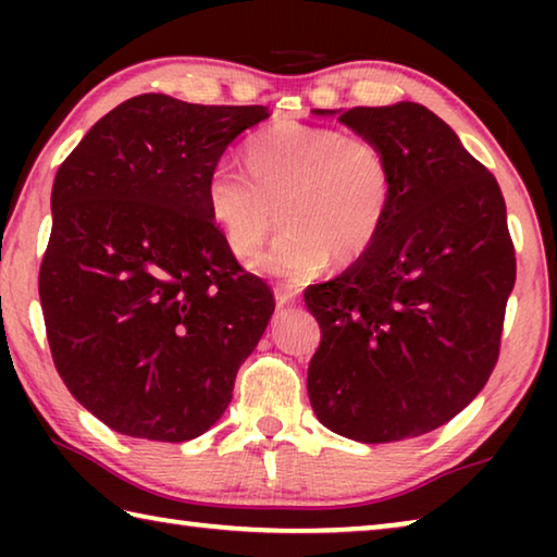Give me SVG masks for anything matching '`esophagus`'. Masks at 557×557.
<instances>
[{"mask_svg": "<svg viewBox=\"0 0 557 557\" xmlns=\"http://www.w3.org/2000/svg\"><path fill=\"white\" fill-rule=\"evenodd\" d=\"M275 299H277V305H280V307H285V305H289L292 299H295V292L277 287V289H275Z\"/></svg>", "mask_w": 557, "mask_h": 557, "instance_id": "1", "label": "esophagus"}]
</instances>
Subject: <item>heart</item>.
Segmentation results:
<instances>
[{"label": "heart", "mask_w": 557, "mask_h": 557, "mask_svg": "<svg viewBox=\"0 0 557 557\" xmlns=\"http://www.w3.org/2000/svg\"><path fill=\"white\" fill-rule=\"evenodd\" d=\"M248 172L219 162L206 176V211L235 258L248 260L287 225L256 270L309 280L329 258L354 262L379 238L393 201V166L373 137L280 120L245 145Z\"/></svg>", "instance_id": "heart-1"}]
</instances>
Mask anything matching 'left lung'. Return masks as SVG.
Here are the masks:
<instances>
[{"mask_svg": "<svg viewBox=\"0 0 557 557\" xmlns=\"http://www.w3.org/2000/svg\"><path fill=\"white\" fill-rule=\"evenodd\" d=\"M385 147L393 201L379 238L305 292L322 326L307 391L336 435L385 445L437 430L492 375L513 243L496 178L418 102L314 110Z\"/></svg>", "mask_w": 557, "mask_h": 557, "instance_id": "8db88e82", "label": "left lung"}]
</instances>
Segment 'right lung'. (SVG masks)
<instances>
[{"label":"right lung","instance_id":"right-lung-1","mask_svg":"<svg viewBox=\"0 0 557 557\" xmlns=\"http://www.w3.org/2000/svg\"><path fill=\"white\" fill-rule=\"evenodd\" d=\"M262 106L145 92L110 110L53 178L39 272L55 371L122 435L211 430L275 299L243 272L206 211V176Z\"/></svg>","mask_w":557,"mask_h":557}]
</instances>
